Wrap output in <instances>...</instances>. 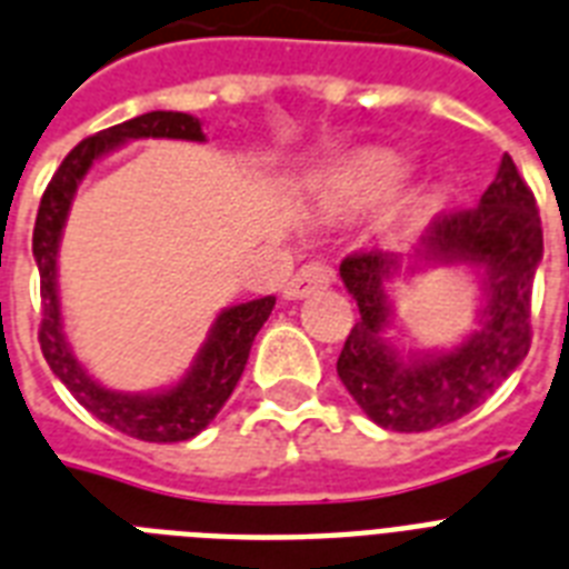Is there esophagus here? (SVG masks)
Wrapping results in <instances>:
<instances>
[{
    "instance_id": "1",
    "label": "esophagus",
    "mask_w": 569,
    "mask_h": 569,
    "mask_svg": "<svg viewBox=\"0 0 569 569\" xmlns=\"http://www.w3.org/2000/svg\"><path fill=\"white\" fill-rule=\"evenodd\" d=\"M332 269L325 266V262H307V266H300L298 274L286 283V298L289 300H300L307 298V295L318 292V289H327L332 283Z\"/></svg>"
}]
</instances>
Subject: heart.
<instances>
[{"mask_svg": "<svg viewBox=\"0 0 569 569\" xmlns=\"http://www.w3.org/2000/svg\"><path fill=\"white\" fill-rule=\"evenodd\" d=\"M406 169L395 157L365 154L336 166L321 183V204L327 210H371L403 187Z\"/></svg>", "mask_w": 569, "mask_h": 569, "instance_id": "1", "label": "heart"}]
</instances>
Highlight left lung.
Instances as JSON below:
<instances>
[{
	"instance_id": "1",
	"label": "left lung",
	"mask_w": 569,
	"mask_h": 569,
	"mask_svg": "<svg viewBox=\"0 0 569 569\" xmlns=\"http://www.w3.org/2000/svg\"><path fill=\"white\" fill-rule=\"evenodd\" d=\"M543 257V230L532 189L502 157L482 201L438 212L412 251H362L341 262V280L359 307L336 362L345 389L373 423L395 432H427L473 412L532 345V283ZM436 264H468L483 283L480 327L450 351L403 358L388 340L393 310L388 283L399 269L419 273Z\"/></svg>"
}]
</instances>
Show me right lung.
Wrapping results in <instances>:
<instances>
[{
  "instance_id": "obj_1",
  "label": "right lung",
  "mask_w": 569,
  "mask_h": 569,
  "mask_svg": "<svg viewBox=\"0 0 569 569\" xmlns=\"http://www.w3.org/2000/svg\"><path fill=\"white\" fill-rule=\"evenodd\" d=\"M189 140L204 142L201 122L189 113L178 110H151L122 124H113L108 131H99L81 140L76 149L63 157V163L49 180L40 210L34 221V251L37 271H40V350L46 362L78 403L87 412L104 420L108 427L119 429L124 436L154 441V445H172L198 436L210 423L219 409L228 403V397L237 389L239 377L244 371L248 353H251L253 336L269 321L274 298H257L248 303L221 309L212 321L204 345L196 353L189 371L174 382L172 389L149 391V395H131V391H113L101 386L87 373V368L76 359L69 348L63 318H60L58 298V248L67 224L69 207L78 192V183L84 180L92 163L99 157L110 154L128 140Z\"/></svg>"
}]
</instances>
